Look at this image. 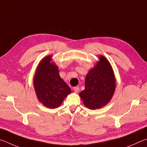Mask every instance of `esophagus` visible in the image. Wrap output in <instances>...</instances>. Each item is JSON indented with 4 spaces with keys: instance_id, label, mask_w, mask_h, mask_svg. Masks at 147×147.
<instances>
[{
    "instance_id": "esophagus-1",
    "label": "esophagus",
    "mask_w": 147,
    "mask_h": 147,
    "mask_svg": "<svg viewBox=\"0 0 147 147\" xmlns=\"http://www.w3.org/2000/svg\"><path fill=\"white\" fill-rule=\"evenodd\" d=\"M74 90L76 93H78V92L79 91V86H76L74 88Z\"/></svg>"
}]
</instances>
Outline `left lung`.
Instances as JSON below:
<instances>
[{
	"label": "left lung",
	"instance_id": "obj_1",
	"mask_svg": "<svg viewBox=\"0 0 147 147\" xmlns=\"http://www.w3.org/2000/svg\"><path fill=\"white\" fill-rule=\"evenodd\" d=\"M100 61L87 74L85 89L79 93L86 107L96 110L105 106L111 99L115 88L114 71L109 61L100 56Z\"/></svg>",
	"mask_w": 147,
	"mask_h": 147
}]
</instances>
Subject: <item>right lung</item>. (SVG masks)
Wrapping results in <instances>:
<instances>
[{"mask_svg":"<svg viewBox=\"0 0 147 147\" xmlns=\"http://www.w3.org/2000/svg\"><path fill=\"white\" fill-rule=\"evenodd\" d=\"M51 57H46L38 64L33 86L39 101L46 107L55 109L71 91L59 76L57 66L50 63Z\"/></svg>","mask_w":147,"mask_h":147,"instance_id":"add662e5","label":"right lung"}]
</instances>
